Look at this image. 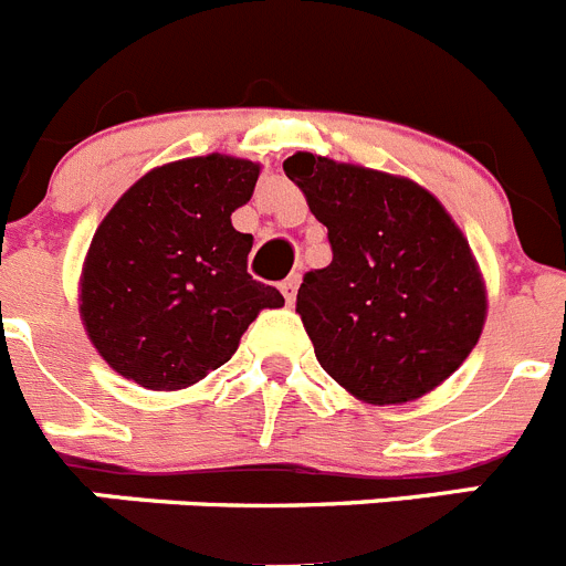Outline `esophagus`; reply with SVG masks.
<instances>
[{
	"mask_svg": "<svg viewBox=\"0 0 566 566\" xmlns=\"http://www.w3.org/2000/svg\"><path fill=\"white\" fill-rule=\"evenodd\" d=\"M297 286H300V274H289V277L280 283V292H283V297H286L289 306H292L294 297H297Z\"/></svg>",
	"mask_w": 566,
	"mask_h": 566,
	"instance_id": "1",
	"label": "esophagus"
}]
</instances>
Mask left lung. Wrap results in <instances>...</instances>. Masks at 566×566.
<instances>
[{"label": "left lung", "instance_id": "left-lung-1", "mask_svg": "<svg viewBox=\"0 0 566 566\" xmlns=\"http://www.w3.org/2000/svg\"><path fill=\"white\" fill-rule=\"evenodd\" d=\"M283 169L334 252L297 292L323 371L368 405L431 394L476 348L488 319V286L464 232L405 175L312 153H294Z\"/></svg>", "mask_w": 566, "mask_h": 566}]
</instances>
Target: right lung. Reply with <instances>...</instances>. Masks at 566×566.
Segmentation results:
<instances>
[{
  "mask_svg": "<svg viewBox=\"0 0 566 566\" xmlns=\"http://www.w3.org/2000/svg\"><path fill=\"white\" fill-rule=\"evenodd\" d=\"M260 164L198 155L142 175L113 203L84 254L78 314L90 343L149 391L201 382L283 294L247 272L252 234L232 212L252 198Z\"/></svg>",
  "mask_w": 566,
  "mask_h": 566,
  "instance_id": "obj_1",
  "label": "right lung"
}]
</instances>
